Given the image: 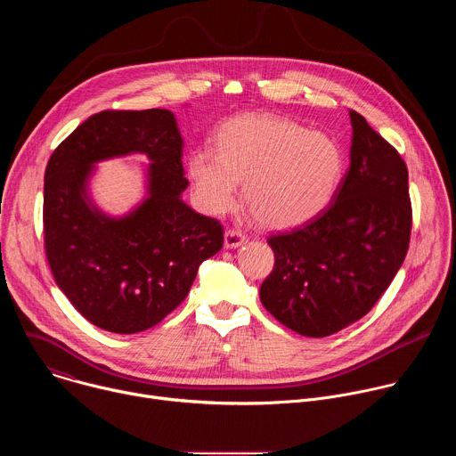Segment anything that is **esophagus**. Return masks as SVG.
<instances>
[{
    "label": "esophagus",
    "mask_w": 456,
    "mask_h": 456,
    "mask_svg": "<svg viewBox=\"0 0 456 456\" xmlns=\"http://www.w3.org/2000/svg\"><path fill=\"white\" fill-rule=\"evenodd\" d=\"M247 240H248V236L240 229H227L225 231V247L227 248H236V247L243 245Z\"/></svg>",
    "instance_id": "34e87169"
}]
</instances>
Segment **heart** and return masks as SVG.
Returning a JSON list of instances; mask_svg holds the SVG:
<instances>
[{"instance_id": "obj_1", "label": "heart", "mask_w": 456, "mask_h": 456, "mask_svg": "<svg viewBox=\"0 0 456 456\" xmlns=\"http://www.w3.org/2000/svg\"><path fill=\"white\" fill-rule=\"evenodd\" d=\"M187 171L202 208L224 213L245 202L267 227L299 225L329 206L343 176V153L327 135L274 115H240L220 126L215 151L200 148Z\"/></svg>"}]
</instances>
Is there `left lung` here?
I'll return each mask as SVG.
<instances>
[{
	"label": "left lung",
	"instance_id": "8db88e82",
	"mask_svg": "<svg viewBox=\"0 0 456 456\" xmlns=\"http://www.w3.org/2000/svg\"><path fill=\"white\" fill-rule=\"evenodd\" d=\"M350 167L332 202L292 231L267 238L274 269L259 299L306 338H327L366 315L410 247L406 162L361 113L350 110Z\"/></svg>",
	"mask_w": 456,
	"mask_h": 456
}]
</instances>
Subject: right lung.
<instances>
[{
    "label": "right lung",
    "instance_id": "1",
    "mask_svg": "<svg viewBox=\"0 0 456 456\" xmlns=\"http://www.w3.org/2000/svg\"><path fill=\"white\" fill-rule=\"evenodd\" d=\"M183 141L169 110H104L88 117L52 153L45 171V254L57 287L95 327L148 330L187 296L204 259L224 245L216 218L187 208ZM146 152L151 199L129 217L108 219L86 204L99 159Z\"/></svg>",
    "mask_w": 456,
    "mask_h": 456
}]
</instances>
